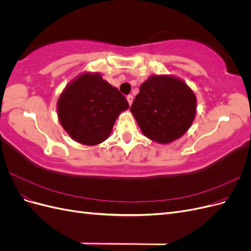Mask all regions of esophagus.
<instances>
[{
	"label": "esophagus",
	"instance_id": "1",
	"mask_svg": "<svg viewBox=\"0 0 251 251\" xmlns=\"http://www.w3.org/2000/svg\"><path fill=\"white\" fill-rule=\"evenodd\" d=\"M133 100H134V97H133V95H127L126 96V100H127V102H128V104H132V102H133Z\"/></svg>",
	"mask_w": 251,
	"mask_h": 251
}]
</instances>
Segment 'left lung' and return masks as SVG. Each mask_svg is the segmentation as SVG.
Segmentation results:
<instances>
[{"label":"left lung","mask_w":251,"mask_h":251,"mask_svg":"<svg viewBox=\"0 0 251 251\" xmlns=\"http://www.w3.org/2000/svg\"><path fill=\"white\" fill-rule=\"evenodd\" d=\"M197 100L179 78L153 75L140 86L131 112L144 136L159 143L180 138L192 126Z\"/></svg>","instance_id":"left-lung-1"}]
</instances>
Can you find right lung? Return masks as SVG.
I'll list each match as a JSON object with an SVG mask.
<instances>
[{
  "label": "right lung",
  "mask_w": 251,
  "mask_h": 251,
  "mask_svg": "<svg viewBox=\"0 0 251 251\" xmlns=\"http://www.w3.org/2000/svg\"><path fill=\"white\" fill-rule=\"evenodd\" d=\"M128 102L100 74L83 73L68 85L57 102L60 125L70 137L87 146L104 141Z\"/></svg>",
  "instance_id": "right-lung-1"
}]
</instances>
